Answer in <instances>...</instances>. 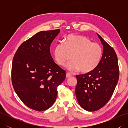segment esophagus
<instances>
[{
	"label": "esophagus",
	"instance_id": "obj_1",
	"mask_svg": "<svg viewBox=\"0 0 128 128\" xmlns=\"http://www.w3.org/2000/svg\"><path fill=\"white\" fill-rule=\"evenodd\" d=\"M72 75L71 74H70V73H69V72L66 73V77L67 78H70V77H72Z\"/></svg>",
	"mask_w": 128,
	"mask_h": 128
}]
</instances>
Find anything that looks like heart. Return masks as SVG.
<instances>
[{
	"mask_svg": "<svg viewBox=\"0 0 128 128\" xmlns=\"http://www.w3.org/2000/svg\"><path fill=\"white\" fill-rule=\"evenodd\" d=\"M103 54V50L98 43L92 42L83 36L69 34L65 42H59L54 50V55L57 64L64 66L72 72L81 70L84 73L93 71L98 66Z\"/></svg>",
	"mask_w": 128,
	"mask_h": 128,
	"instance_id": "heart-1",
	"label": "heart"
}]
</instances>
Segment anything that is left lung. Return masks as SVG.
I'll return each instance as SVG.
<instances>
[{"mask_svg": "<svg viewBox=\"0 0 128 128\" xmlns=\"http://www.w3.org/2000/svg\"><path fill=\"white\" fill-rule=\"evenodd\" d=\"M97 34L103 47L98 66L90 72L76 76L78 102L83 109L90 112L100 109L108 102L119 76L118 58L114 50Z\"/></svg>", "mask_w": 128, "mask_h": 128, "instance_id": "obj_1", "label": "left lung"}]
</instances>
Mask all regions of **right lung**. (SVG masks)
Segmentation results:
<instances>
[{"instance_id":"obj_1","label":"right lung","mask_w":128,"mask_h":128,"mask_svg":"<svg viewBox=\"0 0 128 128\" xmlns=\"http://www.w3.org/2000/svg\"><path fill=\"white\" fill-rule=\"evenodd\" d=\"M59 29L38 32L16 50L12 68V81L16 94L24 104L35 110L50 108L56 100L57 88L66 72L54 62L50 44Z\"/></svg>"}]
</instances>
